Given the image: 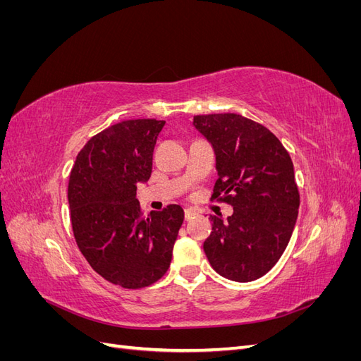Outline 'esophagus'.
<instances>
[{"label":"esophagus","mask_w":361,"mask_h":361,"mask_svg":"<svg viewBox=\"0 0 361 361\" xmlns=\"http://www.w3.org/2000/svg\"><path fill=\"white\" fill-rule=\"evenodd\" d=\"M195 215H197V212H195V211H192V209H185V220H187V221H190L191 218H194Z\"/></svg>","instance_id":"esophagus-1"}]
</instances>
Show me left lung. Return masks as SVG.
<instances>
[{
  "label": "left lung",
  "mask_w": 361,
  "mask_h": 361,
  "mask_svg": "<svg viewBox=\"0 0 361 361\" xmlns=\"http://www.w3.org/2000/svg\"><path fill=\"white\" fill-rule=\"evenodd\" d=\"M192 123L215 152L212 199L233 206L227 221L211 215L206 257L228 280H257L277 264L297 223L300 192L292 159L268 128L244 116H194Z\"/></svg>",
  "instance_id": "obj_1"
}]
</instances>
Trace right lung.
Instances as JSON below:
<instances>
[{
    "label": "right lung",
    "instance_id": "right-lung-1",
    "mask_svg": "<svg viewBox=\"0 0 361 361\" xmlns=\"http://www.w3.org/2000/svg\"><path fill=\"white\" fill-rule=\"evenodd\" d=\"M164 125L137 118L106 128L87 141L71 171L75 241L97 274L126 289L150 286L166 274L183 223L179 204L141 216L137 200Z\"/></svg>",
    "mask_w": 361,
    "mask_h": 361
}]
</instances>
